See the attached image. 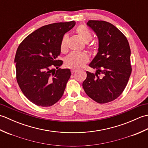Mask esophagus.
Segmentation results:
<instances>
[{
  "mask_svg": "<svg viewBox=\"0 0 148 148\" xmlns=\"http://www.w3.org/2000/svg\"><path fill=\"white\" fill-rule=\"evenodd\" d=\"M77 71V70H76V69H71V73L72 74H74Z\"/></svg>",
  "mask_w": 148,
  "mask_h": 148,
  "instance_id": "obj_1",
  "label": "esophagus"
}]
</instances>
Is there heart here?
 I'll return each mask as SVG.
<instances>
[{
  "mask_svg": "<svg viewBox=\"0 0 148 148\" xmlns=\"http://www.w3.org/2000/svg\"><path fill=\"white\" fill-rule=\"evenodd\" d=\"M76 32L81 39L84 43H88L92 39V34L90 30L83 25L78 27ZM68 36L65 34L63 36L60 43V50L63 53L67 51ZM89 58L84 53H72L65 60V65L72 69H78L85 65L88 62Z\"/></svg>",
  "mask_w": 148,
  "mask_h": 148,
  "instance_id": "obj_1",
  "label": "heart"
}]
</instances>
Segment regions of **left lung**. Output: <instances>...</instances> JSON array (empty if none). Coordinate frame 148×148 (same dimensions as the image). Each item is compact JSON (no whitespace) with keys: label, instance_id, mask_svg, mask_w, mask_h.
<instances>
[{"label":"left lung","instance_id":"8db88e82","mask_svg":"<svg viewBox=\"0 0 148 148\" xmlns=\"http://www.w3.org/2000/svg\"><path fill=\"white\" fill-rule=\"evenodd\" d=\"M86 25L99 39L98 53L89 64L95 74L86 71L83 87L87 95L100 103L117 99L132 72L129 43L120 30L105 21L89 20ZM101 73L102 77L98 75Z\"/></svg>","mask_w":148,"mask_h":148}]
</instances>
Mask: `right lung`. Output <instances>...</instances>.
I'll return each mask as SVG.
<instances>
[{
  "label": "right lung",
  "instance_id": "1",
  "mask_svg": "<svg viewBox=\"0 0 148 148\" xmlns=\"http://www.w3.org/2000/svg\"><path fill=\"white\" fill-rule=\"evenodd\" d=\"M76 22L47 25L28 36L18 46L14 63L16 79L21 92L38 106H51L61 99L71 77L69 69H58L63 36ZM53 67L58 70L53 72Z\"/></svg>",
  "mask_w": 148,
  "mask_h": 148
}]
</instances>
